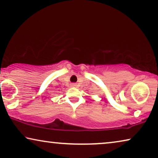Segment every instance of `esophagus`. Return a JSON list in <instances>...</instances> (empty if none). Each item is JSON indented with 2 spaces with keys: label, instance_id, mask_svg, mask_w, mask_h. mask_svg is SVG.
Here are the masks:
<instances>
[{
  "label": "esophagus",
  "instance_id": "obj_1",
  "mask_svg": "<svg viewBox=\"0 0 158 158\" xmlns=\"http://www.w3.org/2000/svg\"><path fill=\"white\" fill-rule=\"evenodd\" d=\"M72 86V87H76L77 86V84H72V85H71Z\"/></svg>",
  "mask_w": 158,
  "mask_h": 158
}]
</instances>
